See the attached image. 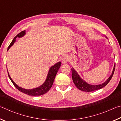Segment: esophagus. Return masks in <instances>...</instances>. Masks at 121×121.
<instances>
[{"label": "esophagus", "mask_w": 121, "mask_h": 121, "mask_svg": "<svg viewBox=\"0 0 121 121\" xmlns=\"http://www.w3.org/2000/svg\"><path fill=\"white\" fill-rule=\"evenodd\" d=\"M68 61H69V57L67 56H65L62 58V62L63 64H65V63H67L68 62Z\"/></svg>", "instance_id": "obj_1"}]
</instances>
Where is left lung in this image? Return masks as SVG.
Segmentation results:
<instances>
[{
    "label": "left lung",
    "mask_w": 121,
    "mask_h": 121,
    "mask_svg": "<svg viewBox=\"0 0 121 121\" xmlns=\"http://www.w3.org/2000/svg\"><path fill=\"white\" fill-rule=\"evenodd\" d=\"M106 38H107L106 37ZM115 63L111 75L108 78L105 82H104L102 84H100L98 85H92L87 83L82 78L79 76V75H78V73H77V71H76L74 68L73 67V68H71L73 81V83H74L75 85H76V86L79 90H81V91L84 92H92L95 91V90H99L101 89L102 87H105V86L109 82V81L112 78V76H113L115 71Z\"/></svg>",
    "instance_id": "1"
}]
</instances>
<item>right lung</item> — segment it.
Masks as SVG:
<instances>
[{
	"label": "right lung",
	"mask_w": 121,
	"mask_h": 121,
	"mask_svg": "<svg viewBox=\"0 0 121 121\" xmlns=\"http://www.w3.org/2000/svg\"><path fill=\"white\" fill-rule=\"evenodd\" d=\"M26 34V30H24V31H21L20 33L17 35L14 38L13 40H12V42H11V43L10 44L9 46L8 47L7 51L9 50V49L11 48V47L14 44V43L16 42V38H21L25 35ZM61 65V62H58L56 63V64H54V65H52V67H51V68L48 70L46 79H45V81L44 83L41 85L40 86H39L36 88H34V89H26L19 86V85H17L13 81V79L11 78V76H10L9 72L7 71L8 75H9V79H11V82H12V83L15 86V87L18 90H19L20 91H21V92L26 94V95H32V96L41 95H44L45 93H46V92H48L51 88V87H52L53 82L54 81L55 77H56V75L57 73H58L59 68H60Z\"/></svg>",
	"instance_id": "obj_1"
}]
</instances>
